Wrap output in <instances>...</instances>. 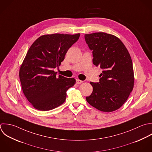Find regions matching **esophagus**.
I'll list each match as a JSON object with an SVG mask.
<instances>
[{"instance_id":"1","label":"esophagus","mask_w":152,"mask_h":152,"mask_svg":"<svg viewBox=\"0 0 152 152\" xmlns=\"http://www.w3.org/2000/svg\"><path fill=\"white\" fill-rule=\"evenodd\" d=\"M83 82L82 80H80L79 79H76V83L77 84H81Z\"/></svg>"}]
</instances>
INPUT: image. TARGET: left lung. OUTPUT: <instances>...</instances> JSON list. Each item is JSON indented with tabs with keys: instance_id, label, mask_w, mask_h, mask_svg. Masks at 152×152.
Here are the masks:
<instances>
[{
	"instance_id": "8db88e82",
	"label": "left lung",
	"mask_w": 152,
	"mask_h": 152,
	"mask_svg": "<svg viewBox=\"0 0 152 152\" xmlns=\"http://www.w3.org/2000/svg\"><path fill=\"white\" fill-rule=\"evenodd\" d=\"M85 39L92 51L94 64L102 70L99 82H90L93 92L86 99L99 111H115L125 103L133 89L130 55L122 41L113 35L95 32L85 34Z\"/></svg>"
}]
</instances>
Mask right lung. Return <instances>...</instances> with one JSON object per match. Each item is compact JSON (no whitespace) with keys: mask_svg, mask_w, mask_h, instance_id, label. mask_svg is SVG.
<instances>
[{"mask_svg":"<svg viewBox=\"0 0 152 152\" xmlns=\"http://www.w3.org/2000/svg\"><path fill=\"white\" fill-rule=\"evenodd\" d=\"M79 37V33L44 35L29 48L19 75L23 93L35 109L49 111L64 102L66 92L76 80L61 75L57 77L54 69L58 67Z\"/></svg>","mask_w":152,"mask_h":152,"instance_id":"obj_1","label":"right lung"}]
</instances>
